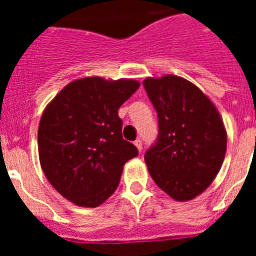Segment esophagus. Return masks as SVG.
I'll return each mask as SVG.
<instances>
[{
	"instance_id": "34e87169",
	"label": "esophagus",
	"mask_w": 256,
	"mask_h": 256,
	"mask_svg": "<svg viewBox=\"0 0 256 256\" xmlns=\"http://www.w3.org/2000/svg\"><path fill=\"white\" fill-rule=\"evenodd\" d=\"M134 144H136V148H138V152H142V148H142V140H136V142H134Z\"/></svg>"
}]
</instances>
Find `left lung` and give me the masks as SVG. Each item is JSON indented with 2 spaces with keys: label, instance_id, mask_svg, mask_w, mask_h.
Wrapping results in <instances>:
<instances>
[{
  "label": "left lung",
  "instance_id": "left-lung-1",
  "mask_svg": "<svg viewBox=\"0 0 256 256\" xmlns=\"http://www.w3.org/2000/svg\"><path fill=\"white\" fill-rule=\"evenodd\" d=\"M144 86L160 126L156 144L144 154L148 172L172 199L191 200L222 168L227 148L222 116L198 86L182 77H148Z\"/></svg>",
  "mask_w": 256,
  "mask_h": 256
}]
</instances>
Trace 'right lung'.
Wrapping results in <instances>:
<instances>
[{
    "mask_svg": "<svg viewBox=\"0 0 256 256\" xmlns=\"http://www.w3.org/2000/svg\"><path fill=\"white\" fill-rule=\"evenodd\" d=\"M138 88L140 82L126 78H80L42 112L40 164L50 184L74 204H102L116 190L124 164L138 156L136 146L122 138L118 116Z\"/></svg>",
    "mask_w": 256,
    "mask_h": 256,
    "instance_id": "right-lung-1",
    "label": "right lung"
}]
</instances>
